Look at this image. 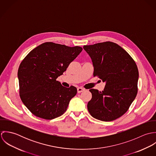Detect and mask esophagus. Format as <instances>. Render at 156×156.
<instances>
[{"mask_svg": "<svg viewBox=\"0 0 156 156\" xmlns=\"http://www.w3.org/2000/svg\"><path fill=\"white\" fill-rule=\"evenodd\" d=\"M84 90H85V89H83V88H80V87H79V88H77V92H78V93H80V92H83V91H84Z\"/></svg>", "mask_w": 156, "mask_h": 156, "instance_id": "obj_1", "label": "esophagus"}]
</instances>
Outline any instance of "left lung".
<instances>
[{"instance_id":"obj_1","label":"left lung","mask_w":156,"mask_h":156,"mask_svg":"<svg viewBox=\"0 0 156 156\" xmlns=\"http://www.w3.org/2000/svg\"><path fill=\"white\" fill-rule=\"evenodd\" d=\"M83 49L91 58L94 76H98L106 83L102 92L89 90L92 98L88 110L98 120H115L127 111L136 97L137 66L124 48L112 42L84 45Z\"/></svg>"}]
</instances>
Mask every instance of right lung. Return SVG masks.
Listing matches in <instances>:
<instances>
[{"label":"right lung","instance_id":"right-lung-1","mask_svg":"<svg viewBox=\"0 0 156 156\" xmlns=\"http://www.w3.org/2000/svg\"><path fill=\"white\" fill-rule=\"evenodd\" d=\"M82 50L79 46L47 42L33 49L23 60L18 70L20 96L34 115L52 119L66 111L77 88L64 87L56 79Z\"/></svg>","mask_w":156,"mask_h":156}]
</instances>
